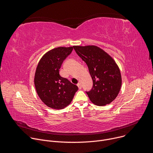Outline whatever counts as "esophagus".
<instances>
[{
	"label": "esophagus",
	"mask_w": 153,
	"mask_h": 153,
	"mask_svg": "<svg viewBox=\"0 0 153 153\" xmlns=\"http://www.w3.org/2000/svg\"><path fill=\"white\" fill-rule=\"evenodd\" d=\"M77 86H78V88H79V89H81L82 88V85H81V83H80V82H79L78 83H77Z\"/></svg>",
	"instance_id": "34e87169"
}]
</instances>
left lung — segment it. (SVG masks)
<instances>
[{"instance_id": "1", "label": "left lung", "mask_w": 153, "mask_h": 153, "mask_svg": "<svg viewBox=\"0 0 153 153\" xmlns=\"http://www.w3.org/2000/svg\"><path fill=\"white\" fill-rule=\"evenodd\" d=\"M73 48L87 65L93 79V88L86 92L90 100L97 106L110 104L117 96L122 85L120 71L115 60L95 45Z\"/></svg>"}]
</instances>
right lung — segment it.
Listing matches in <instances>:
<instances>
[{"mask_svg":"<svg viewBox=\"0 0 153 153\" xmlns=\"http://www.w3.org/2000/svg\"><path fill=\"white\" fill-rule=\"evenodd\" d=\"M73 47H59L47 52L39 60L34 75L37 93L47 106L61 110L72 101L78 87L61 77L59 70Z\"/></svg>","mask_w":153,"mask_h":153,"instance_id":"add662e5","label":"right lung"}]
</instances>
